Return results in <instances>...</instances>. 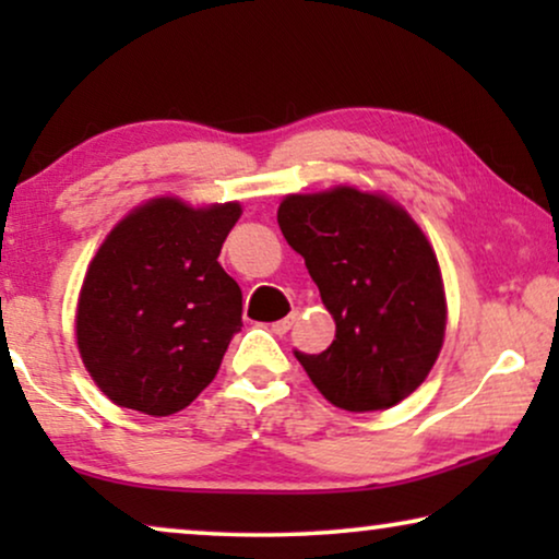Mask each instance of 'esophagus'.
<instances>
[{
    "label": "esophagus",
    "instance_id": "esophagus-1",
    "mask_svg": "<svg viewBox=\"0 0 559 559\" xmlns=\"http://www.w3.org/2000/svg\"><path fill=\"white\" fill-rule=\"evenodd\" d=\"M295 318H297V312H289L287 318H280V320H274V323H272V333H274V335H285V333L289 331V328H293Z\"/></svg>",
    "mask_w": 559,
    "mask_h": 559
}]
</instances>
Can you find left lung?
<instances>
[{
    "label": "left lung",
    "instance_id": "1",
    "mask_svg": "<svg viewBox=\"0 0 559 559\" xmlns=\"http://www.w3.org/2000/svg\"><path fill=\"white\" fill-rule=\"evenodd\" d=\"M277 224L335 320L323 354L295 358L335 407H394L423 384L445 338V293L425 234L400 205L356 188L287 195Z\"/></svg>",
    "mask_w": 559,
    "mask_h": 559
}]
</instances>
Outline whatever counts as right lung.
Instances as JSON below:
<instances>
[{
	"instance_id": "add662e5",
	"label": "right lung",
	"mask_w": 559,
	"mask_h": 559,
	"mask_svg": "<svg viewBox=\"0 0 559 559\" xmlns=\"http://www.w3.org/2000/svg\"><path fill=\"white\" fill-rule=\"evenodd\" d=\"M239 203L155 198L106 236L81 287L75 338L114 404L165 417L216 377L241 331V287L218 264Z\"/></svg>"
}]
</instances>
